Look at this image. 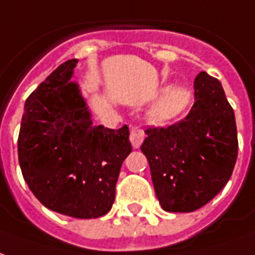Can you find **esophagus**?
Segmentation results:
<instances>
[{"label": "esophagus", "mask_w": 255, "mask_h": 255, "mask_svg": "<svg viewBox=\"0 0 255 255\" xmlns=\"http://www.w3.org/2000/svg\"><path fill=\"white\" fill-rule=\"evenodd\" d=\"M143 139H144V131L142 128L133 127L131 129V133H129V140H131V144H132L133 148H139L140 144H142Z\"/></svg>", "instance_id": "esophagus-1"}]
</instances>
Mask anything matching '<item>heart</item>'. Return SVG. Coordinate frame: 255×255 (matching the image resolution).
<instances>
[{
	"instance_id": "b5f03b06",
	"label": "heart",
	"mask_w": 255,
	"mask_h": 255,
	"mask_svg": "<svg viewBox=\"0 0 255 255\" xmlns=\"http://www.w3.org/2000/svg\"><path fill=\"white\" fill-rule=\"evenodd\" d=\"M162 99L154 105L150 116L154 122L165 123L184 112L192 100V93L186 88H163Z\"/></svg>"
}]
</instances>
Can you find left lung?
Here are the masks:
<instances>
[{
    "instance_id": "obj_1",
    "label": "left lung",
    "mask_w": 255,
    "mask_h": 255,
    "mask_svg": "<svg viewBox=\"0 0 255 255\" xmlns=\"http://www.w3.org/2000/svg\"><path fill=\"white\" fill-rule=\"evenodd\" d=\"M146 155L155 195L167 212H192L214 199L233 174L238 156L235 115L222 84L201 71L195 104L184 120L146 129Z\"/></svg>"
}]
</instances>
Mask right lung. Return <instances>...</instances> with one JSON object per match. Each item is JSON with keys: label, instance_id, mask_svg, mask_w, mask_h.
Here are the masks:
<instances>
[{"label": "right lung", "instance_id": "right-lung-1", "mask_svg": "<svg viewBox=\"0 0 255 255\" xmlns=\"http://www.w3.org/2000/svg\"><path fill=\"white\" fill-rule=\"evenodd\" d=\"M77 63H62L25 101L18 162L44 207L71 218L94 219L112 208L119 173L132 146L127 126H93L80 86L70 81Z\"/></svg>", "mask_w": 255, "mask_h": 255}]
</instances>
